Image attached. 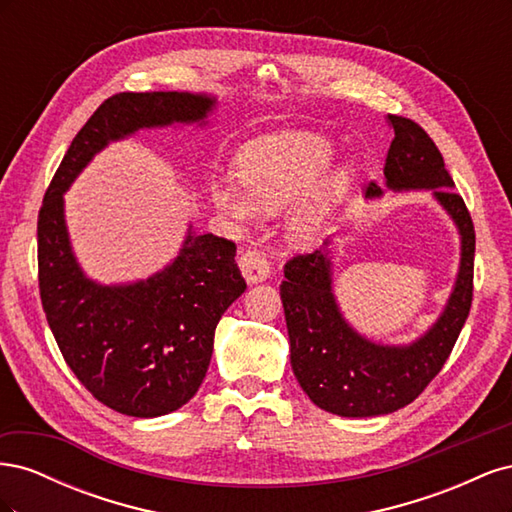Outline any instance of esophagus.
Listing matches in <instances>:
<instances>
[{
	"label": "esophagus",
	"instance_id": "obj_1",
	"mask_svg": "<svg viewBox=\"0 0 512 512\" xmlns=\"http://www.w3.org/2000/svg\"><path fill=\"white\" fill-rule=\"evenodd\" d=\"M239 269H241L247 284H260V282L269 280V275H271L269 260L258 250H247L239 258Z\"/></svg>",
	"mask_w": 512,
	"mask_h": 512
}]
</instances>
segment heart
Wrapping results in <instances>:
<instances>
[{"instance_id": "b5f03b06", "label": "heart", "mask_w": 512, "mask_h": 512, "mask_svg": "<svg viewBox=\"0 0 512 512\" xmlns=\"http://www.w3.org/2000/svg\"><path fill=\"white\" fill-rule=\"evenodd\" d=\"M333 158L335 145L318 132L286 130L260 136L237 153L239 188L224 181L213 183L211 200L230 220L252 224L260 213L282 211L303 195L288 218V235L309 245L322 237L335 200L354 173L352 164L344 162L323 178Z\"/></svg>"}]
</instances>
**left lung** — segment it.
Wrapping results in <instances>:
<instances>
[{
    "mask_svg": "<svg viewBox=\"0 0 512 512\" xmlns=\"http://www.w3.org/2000/svg\"><path fill=\"white\" fill-rule=\"evenodd\" d=\"M395 132L384 160V185L369 183L365 198L427 190L459 232V269L446 305L410 344H382L346 320L333 290L329 237L320 250L286 262L280 286L290 337V365L301 389L322 410L348 418L391 414L425 391L446 363L472 305L474 224L436 143L418 123L389 115Z\"/></svg>",
    "mask_w": 512,
    "mask_h": 512,
    "instance_id": "8db88e82",
    "label": "left lung"
}]
</instances>
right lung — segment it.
<instances>
[{
  "label": "right lung",
  "mask_w": 512,
  "mask_h": 512,
  "mask_svg": "<svg viewBox=\"0 0 512 512\" xmlns=\"http://www.w3.org/2000/svg\"><path fill=\"white\" fill-rule=\"evenodd\" d=\"M213 94H117L74 136L38 215V282L46 320L68 367L115 412L153 418L196 395L213 354L215 327L245 292L237 247L188 226L177 256L145 280H91L72 250L64 194L111 143L141 130L207 126Z\"/></svg>",
  "instance_id": "1"
}]
</instances>
